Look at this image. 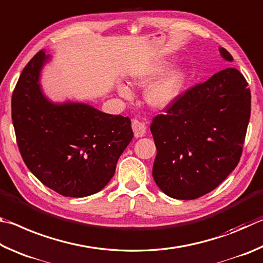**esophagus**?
<instances>
[{
	"label": "esophagus",
	"mask_w": 263,
	"mask_h": 263,
	"mask_svg": "<svg viewBox=\"0 0 263 263\" xmlns=\"http://www.w3.org/2000/svg\"><path fill=\"white\" fill-rule=\"evenodd\" d=\"M132 128H133V132H134V136L136 139H139V137H142L145 135L146 133V127L143 122L139 121V120H134V121L132 122Z\"/></svg>",
	"instance_id": "esophagus-1"
}]
</instances>
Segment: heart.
<instances>
[{
    "instance_id": "b5f03b06",
    "label": "heart",
    "mask_w": 263,
    "mask_h": 263,
    "mask_svg": "<svg viewBox=\"0 0 263 263\" xmlns=\"http://www.w3.org/2000/svg\"><path fill=\"white\" fill-rule=\"evenodd\" d=\"M168 67L167 62L154 64L143 75L137 78V82L141 85H146L166 70ZM186 82V72L180 68L172 69L165 75L151 84L145 92V99L148 104L156 108H164L171 105L181 93L183 84ZM120 93L123 97L129 96V91L126 86H120Z\"/></svg>"
}]
</instances>
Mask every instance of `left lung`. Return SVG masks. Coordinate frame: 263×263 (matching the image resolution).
Masks as SVG:
<instances>
[{"label": "left lung", "mask_w": 263, "mask_h": 263, "mask_svg": "<svg viewBox=\"0 0 263 263\" xmlns=\"http://www.w3.org/2000/svg\"><path fill=\"white\" fill-rule=\"evenodd\" d=\"M219 50L232 61L227 49ZM250 117L251 90L237 69L227 68L188 87L150 126L157 186L178 200L214 191L240 160Z\"/></svg>", "instance_id": "obj_1"}]
</instances>
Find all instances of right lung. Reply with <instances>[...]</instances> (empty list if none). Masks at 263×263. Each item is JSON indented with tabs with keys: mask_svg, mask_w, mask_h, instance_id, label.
I'll use <instances>...</instances> for the list:
<instances>
[{
	"mask_svg": "<svg viewBox=\"0 0 263 263\" xmlns=\"http://www.w3.org/2000/svg\"><path fill=\"white\" fill-rule=\"evenodd\" d=\"M48 57L39 50L23 69L11 97L18 149L27 168L63 196L98 193L115 172L133 139L130 119L84 104L54 105L39 87Z\"/></svg>",
	"mask_w": 263,
	"mask_h": 263,
	"instance_id": "add662e5",
	"label": "right lung"
}]
</instances>
